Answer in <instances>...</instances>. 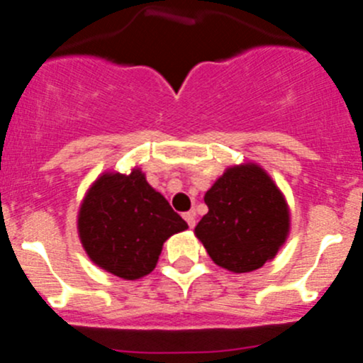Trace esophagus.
I'll return each instance as SVG.
<instances>
[{"label":"esophagus","mask_w":363,"mask_h":363,"mask_svg":"<svg viewBox=\"0 0 363 363\" xmlns=\"http://www.w3.org/2000/svg\"><path fill=\"white\" fill-rule=\"evenodd\" d=\"M184 218H185V221L189 223V227L196 225V214H194V213H185Z\"/></svg>","instance_id":"34e87169"}]
</instances>
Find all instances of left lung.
I'll return each instance as SVG.
<instances>
[{"label":"left lung","instance_id":"left-lung-1","mask_svg":"<svg viewBox=\"0 0 363 363\" xmlns=\"http://www.w3.org/2000/svg\"><path fill=\"white\" fill-rule=\"evenodd\" d=\"M203 200L209 213L194 234L214 264L227 271H256L277 256L289 236V205L256 163L229 167Z\"/></svg>","mask_w":363,"mask_h":363}]
</instances>
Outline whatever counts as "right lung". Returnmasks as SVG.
<instances>
[{
    "label": "right lung",
    "instance_id": "right-lung-1",
    "mask_svg": "<svg viewBox=\"0 0 363 363\" xmlns=\"http://www.w3.org/2000/svg\"><path fill=\"white\" fill-rule=\"evenodd\" d=\"M187 227L140 169L130 174L104 172L89 187L78 213V234L89 258L123 280L147 277L165 240Z\"/></svg>",
    "mask_w": 363,
    "mask_h": 363
}]
</instances>
